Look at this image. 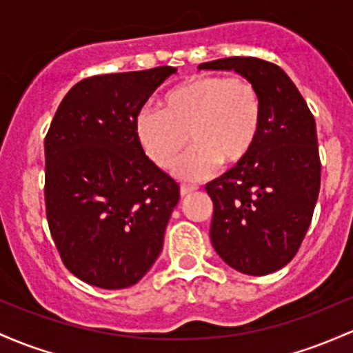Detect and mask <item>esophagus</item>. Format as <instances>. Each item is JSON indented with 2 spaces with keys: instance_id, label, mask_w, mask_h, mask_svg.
Listing matches in <instances>:
<instances>
[{
  "instance_id": "1",
  "label": "esophagus",
  "mask_w": 353,
  "mask_h": 353,
  "mask_svg": "<svg viewBox=\"0 0 353 353\" xmlns=\"http://www.w3.org/2000/svg\"><path fill=\"white\" fill-rule=\"evenodd\" d=\"M196 189L197 188H194V185H185V184H183V185H181V196L185 197V196L192 194V192H194Z\"/></svg>"
}]
</instances>
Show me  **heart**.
Wrapping results in <instances>:
<instances>
[{
    "label": "heart",
    "mask_w": 353,
    "mask_h": 353,
    "mask_svg": "<svg viewBox=\"0 0 353 353\" xmlns=\"http://www.w3.org/2000/svg\"><path fill=\"white\" fill-rule=\"evenodd\" d=\"M261 99L245 77L194 75L162 95L159 108H142L135 139L159 169H170L188 141L192 147L174 174L206 177L216 165H234L253 149L261 129Z\"/></svg>",
    "instance_id": "1"
}]
</instances>
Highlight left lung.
I'll return each instance as SVG.
<instances>
[{"instance_id": "obj_1", "label": "left lung", "mask_w": 353, "mask_h": 353, "mask_svg": "<svg viewBox=\"0 0 353 353\" xmlns=\"http://www.w3.org/2000/svg\"><path fill=\"white\" fill-rule=\"evenodd\" d=\"M199 70H234L261 99V129L251 152L206 184L214 204L209 236L221 259L239 273H273L296 254L319 199L315 119L278 65L230 57Z\"/></svg>"}]
</instances>
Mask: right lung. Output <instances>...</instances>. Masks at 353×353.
Wrapping results in <instances>:
<instances>
[{
  "instance_id": "right-lung-1",
  "label": "right lung",
  "mask_w": 353,
  "mask_h": 353,
  "mask_svg": "<svg viewBox=\"0 0 353 353\" xmlns=\"http://www.w3.org/2000/svg\"><path fill=\"white\" fill-rule=\"evenodd\" d=\"M174 67L73 85L45 137V206L61 261L103 290L141 280L164 245L179 184L145 156L135 119Z\"/></svg>"
}]
</instances>
